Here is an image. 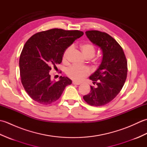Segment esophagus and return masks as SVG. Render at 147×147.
I'll return each instance as SVG.
<instances>
[{
    "mask_svg": "<svg viewBox=\"0 0 147 147\" xmlns=\"http://www.w3.org/2000/svg\"><path fill=\"white\" fill-rule=\"evenodd\" d=\"M73 85H80L81 83H80V82H75V81H73Z\"/></svg>",
    "mask_w": 147,
    "mask_h": 147,
    "instance_id": "esophagus-1",
    "label": "esophagus"
}]
</instances>
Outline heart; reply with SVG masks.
Listing matches in <instances>:
<instances>
[{"label":"heart","instance_id":"obj_1","mask_svg":"<svg viewBox=\"0 0 147 147\" xmlns=\"http://www.w3.org/2000/svg\"><path fill=\"white\" fill-rule=\"evenodd\" d=\"M80 49L83 54L86 58H92L95 55L96 49L95 46L92 43L87 42L81 44ZM72 50V47H68L65 50L63 55H62V59L64 61H66L68 58L69 54ZM90 71L88 67H80L78 65H71L68 67L66 70V74L68 77L71 79L73 80L76 82H80L84 78L89 75Z\"/></svg>","mask_w":147,"mask_h":147}]
</instances>
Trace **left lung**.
I'll use <instances>...</instances> for the list:
<instances>
[{
    "label": "left lung",
    "mask_w": 147,
    "mask_h": 147,
    "mask_svg": "<svg viewBox=\"0 0 147 147\" xmlns=\"http://www.w3.org/2000/svg\"><path fill=\"white\" fill-rule=\"evenodd\" d=\"M85 33L102 49L103 57L97 70L90 76L96 87L90 86V92L83 99L90 105L99 107L111 102L121 92L127 77V60L121 45L109 34L96 30Z\"/></svg>",
    "instance_id": "8db88e82"
}]
</instances>
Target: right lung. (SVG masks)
<instances>
[{"label": "right lung", "mask_w": 147, "mask_h": 147, "mask_svg": "<svg viewBox=\"0 0 147 147\" xmlns=\"http://www.w3.org/2000/svg\"><path fill=\"white\" fill-rule=\"evenodd\" d=\"M83 35L79 30L54 28L36 33L28 40L20 55V76L24 90L33 100L43 105L52 104L71 85L67 77L52 80L49 72L61 63L65 50Z\"/></svg>", "instance_id": "obj_1"}]
</instances>
